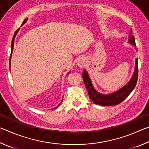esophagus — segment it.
I'll return each mask as SVG.
<instances>
[{
	"label": "esophagus",
	"mask_w": 149,
	"mask_h": 149,
	"mask_svg": "<svg viewBox=\"0 0 149 149\" xmlns=\"http://www.w3.org/2000/svg\"><path fill=\"white\" fill-rule=\"evenodd\" d=\"M85 63H86V60H85V58H81L78 61V65L79 67H83L85 65Z\"/></svg>",
	"instance_id": "obj_1"
}]
</instances>
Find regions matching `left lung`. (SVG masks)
I'll return each instance as SVG.
<instances>
[{
	"label": "left lung",
	"instance_id": "obj_1",
	"mask_svg": "<svg viewBox=\"0 0 149 149\" xmlns=\"http://www.w3.org/2000/svg\"><path fill=\"white\" fill-rule=\"evenodd\" d=\"M129 42L131 45L136 47L134 36L132 35V29L130 30ZM83 79H84V84L87 89L89 98L95 104L104 106V107L117 105L122 102L123 100H125L136 86L138 79V59H136L135 72L130 81L122 89L112 93V94L105 95L100 94L96 91L91 84L87 72L85 70L83 71Z\"/></svg>",
	"mask_w": 149,
	"mask_h": 149
}]
</instances>
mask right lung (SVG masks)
<instances>
[{"label": "right lung", "mask_w": 149, "mask_h": 149, "mask_svg": "<svg viewBox=\"0 0 149 149\" xmlns=\"http://www.w3.org/2000/svg\"><path fill=\"white\" fill-rule=\"evenodd\" d=\"M27 21V19H25L24 20V22H23V23H22V25H23L24 23H26V22ZM19 28H18V29H17V30H16V32H15V33H14V37H13V38H12V47H11V54H10V59H11V55H12V50H13V47H14V38H15V37H16V34H17V32H18V30H19ZM68 74H69V73H68ZM63 100V99H62ZM62 102H60V104H61V103H62ZM60 104H59V105ZM58 105V106H59ZM58 107H55L54 108H57Z\"/></svg>", "instance_id": "1"}]
</instances>
